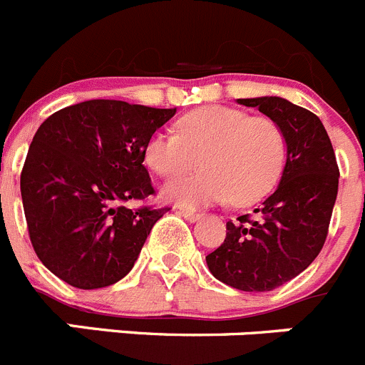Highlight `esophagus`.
<instances>
[{
	"mask_svg": "<svg viewBox=\"0 0 365 365\" xmlns=\"http://www.w3.org/2000/svg\"><path fill=\"white\" fill-rule=\"evenodd\" d=\"M178 212L182 214V216L185 217L187 221H198L200 217H202V214H200V212H194V210H189V209H180Z\"/></svg>",
	"mask_w": 365,
	"mask_h": 365,
	"instance_id": "34e87169",
	"label": "esophagus"
}]
</instances>
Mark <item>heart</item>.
I'll return each mask as SVG.
<instances>
[{"mask_svg": "<svg viewBox=\"0 0 365 365\" xmlns=\"http://www.w3.org/2000/svg\"><path fill=\"white\" fill-rule=\"evenodd\" d=\"M178 133L156 131L145 144V162L160 176H175L202 163V171L162 187L167 202L187 209L232 200L259 202L279 182L288 144L270 117H250L229 106H205L176 122Z\"/></svg>", "mask_w": 365, "mask_h": 365, "instance_id": "heart-1", "label": "heart"}]
</instances>
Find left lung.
I'll return each instance as SVG.
<instances>
[{
	"label": "left lung",
	"instance_id": "left-lung-1",
	"mask_svg": "<svg viewBox=\"0 0 365 365\" xmlns=\"http://www.w3.org/2000/svg\"><path fill=\"white\" fill-rule=\"evenodd\" d=\"M282 128L288 144L281 182L259 209L227 221V237L207 255L217 281L270 292L313 263L328 237L339 165L321 118L281 97L237 98Z\"/></svg>",
	"mask_w": 365,
	"mask_h": 365
}]
</instances>
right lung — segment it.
Segmentation results:
<instances>
[{
  "label": "right lung",
  "instance_id": "add662e5",
  "mask_svg": "<svg viewBox=\"0 0 365 365\" xmlns=\"http://www.w3.org/2000/svg\"><path fill=\"white\" fill-rule=\"evenodd\" d=\"M175 113L97 98L39 125L21 171V198L34 250L52 274L83 290L129 274L169 209L124 203L155 194L145 144Z\"/></svg>",
  "mask_w": 365,
  "mask_h": 365
}]
</instances>
